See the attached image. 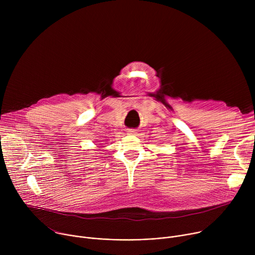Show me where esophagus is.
<instances>
[{
	"label": "esophagus",
	"instance_id": "1",
	"mask_svg": "<svg viewBox=\"0 0 255 255\" xmlns=\"http://www.w3.org/2000/svg\"><path fill=\"white\" fill-rule=\"evenodd\" d=\"M136 132H135V130L134 129H129L128 130V134H130V135H134Z\"/></svg>",
	"mask_w": 255,
	"mask_h": 255
}]
</instances>
